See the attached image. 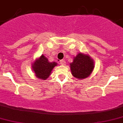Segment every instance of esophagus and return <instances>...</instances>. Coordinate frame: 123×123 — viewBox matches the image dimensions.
I'll use <instances>...</instances> for the list:
<instances>
[{
  "label": "esophagus",
  "instance_id": "obj_1",
  "mask_svg": "<svg viewBox=\"0 0 123 123\" xmlns=\"http://www.w3.org/2000/svg\"><path fill=\"white\" fill-rule=\"evenodd\" d=\"M60 63L61 65H65L66 63V62L65 60H62L60 61Z\"/></svg>",
  "mask_w": 123,
  "mask_h": 123
}]
</instances>
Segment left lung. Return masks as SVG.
<instances>
[{
    "label": "left lung",
    "instance_id": "obj_1",
    "mask_svg": "<svg viewBox=\"0 0 123 123\" xmlns=\"http://www.w3.org/2000/svg\"><path fill=\"white\" fill-rule=\"evenodd\" d=\"M72 74L80 80L88 77L94 68V60L88 55L79 53L70 64Z\"/></svg>",
    "mask_w": 123,
    "mask_h": 123
}]
</instances>
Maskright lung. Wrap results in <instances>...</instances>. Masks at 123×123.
<instances>
[{"mask_svg": "<svg viewBox=\"0 0 123 123\" xmlns=\"http://www.w3.org/2000/svg\"><path fill=\"white\" fill-rule=\"evenodd\" d=\"M56 65V63L49 62L47 58L42 55L32 63V69L36 77L41 80H46L49 77L52 70Z\"/></svg>", "mask_w": 123, "mask_h": 123, "instance_id": "1", "label": "right lung"}]
</instances>
